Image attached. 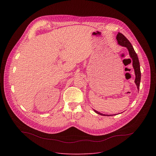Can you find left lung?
Here are the masks:
<instances>
[{
    "label": "left lung",
    "mask_w": 156,
    "mask_h": 156,
    "mask_svg": "<svg viewBox=\"0 0 156 156\" xmlns=\"http://www.w3.org/2000/svg\"><path fill=\"white\" fill-rule=\"evenodd\" d=\"M116 39L118 41L119 44H120V45L126 48L128 50L129 56L133 60V69H134V70H135V76H136L135 82L137 86L138 90H139L140 85V81H141V70H140V62L138 60V55H137L136 52L135 51L134 49H133L130 42L127 39V38L123 34H122L120 33H118ZM94 111L98 114H99L101 115H104V116H106V115L110 116V115L111 116V115H107L101 114V113L98 112V111H96V110H94Z\"/></svg>",
    "instance_id": "obj_1"
}]
</instances>
